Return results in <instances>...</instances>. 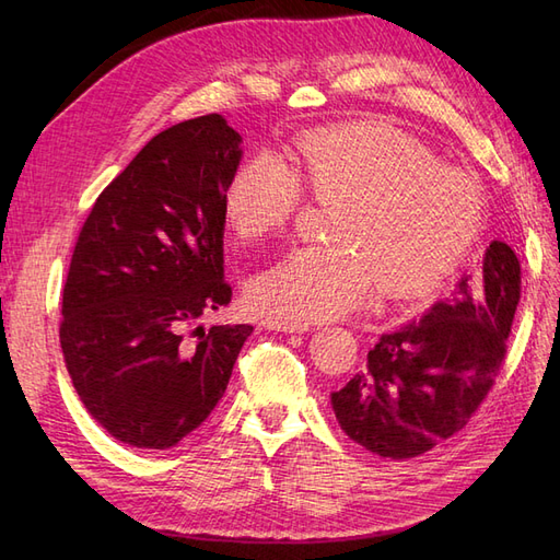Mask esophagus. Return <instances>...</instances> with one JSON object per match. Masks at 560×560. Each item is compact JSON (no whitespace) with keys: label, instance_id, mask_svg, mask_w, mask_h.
<instances>
[{"label":"esophagus","instance_id":"34e87169","mask_svg":"<svg viewBox=\"0 0 560 560\" xmlns=\"http://www.w3.org/2000/svg\"><path fill=\"white\" fill-rule=\"evenodd\" d=\"M261 325L266 329H273V331H290V334L308 331L306 322H292V319H280V317H266V319H261Z\"/></svg>","mask_w":560,"mask_h":560}]
</instances>
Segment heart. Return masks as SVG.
<instances>
[{
    "mask_svg": "<svg viewBox=\"0 0 560 560\" xmlns=\"http://www.w3.org/2000/svg\"><path fill=\"white\" fill-rule=\"evenodd\" d=\"M334 206L327 238L299 247L249 282L261 313L292 322L343 315L381 282L387 294L430 290L477 238L483 191L463 171L439 165L411 135L383 124H346L301 135L296 171L259 151L233 173L224 212L243 241H261L292 224L303 186Z\"/></svg>",
    "mask_w": 560,
    "mask_h": 560,
    "instance_id": "b5f03b06",
    "label": "heart"
}]
</instances>
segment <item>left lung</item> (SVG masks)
I'll return each mask as SVG.
<instances>
[{
    "instance_id": "8db88e82",
    "label": "left lung",
    "mask_w": 560,
    "mask_h": 560,
    "mask_svg": "<svg viewBox=\"0 0 560 560\" xmlns=\"http://www.w3.org/2000/svg\"><path fill=\"white\" fill-rule=\"evenodd\" d=\"M521 299L514 249L493 241L477 273L397 331L383 334L331 406L343 432L371 453L404 460L467 425L493 387Z\"/></svg>"
}]
</instances>
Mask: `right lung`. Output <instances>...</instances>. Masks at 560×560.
<instances>
[{
  "instance_id": "1",
  "label": "right lung",
  "mask_w": 560,
  "mask_h": 560,
  "mask_svg": "<svg viewBox=\"0 0 560 560\" xmlns=\"http://www.w3.org/2000/svg\"><path fill=\"white\" fill-rule=\"evenodd\" d=\"M241 142L222 114L159 132L97 196L74 245L65 364L89 413L135 448H171L200 428L252 334L195 326L233 294L224 194Z\"/></svg>"
}]
</instances>
